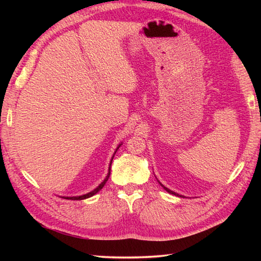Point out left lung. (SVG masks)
Segmentation results:
<instances>
[{"instance_id": "obj_1", "label": "left lung", "mask_w": 261, "mask_h": 261, "mask_svg": "<svg viewBox=\"0 0 261 261\" xmlns=\"http://www.w3.org/2000/svg\"><path fill=\"white\" fill-rule=\"evenodd\" d=\"M159 183H160V182H159ZM160 184H161V183H160ZM161 185H162V184H161ZM162 187H163V185H162ZM163 189H165L167 192H169V193H171V194H174V196H177V197H183V196H179L178 193H176V192H174V191H171V190H169V189L166 188V187H163Z\"/></svg>"}]
</instances>
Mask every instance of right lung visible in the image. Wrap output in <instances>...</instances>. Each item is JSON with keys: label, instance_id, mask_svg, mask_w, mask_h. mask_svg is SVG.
Instances as JSON below:
<instances>
[{"label": "right lung", "instance_id": "right-lung-1", "mask_svg": "<svg viewBox=\"0 0 261 261\" xmlns=\"http://www.w3.org/2000/svg\"><path fill=\"white\" fill-rule=\"evenodd\" d=\"M121 145H118V147H120ZM117 147V148H118ZM117 148H116V151H117ZM116 151H115V153H116ZM114 158V156H113ZM112 161H113V159H112ZM112 161H110V165H109V171H108V175L106 176V178L103 179V182L101 183L99 187H96L93 191H91V192H88V193H86V194H83V196H78V197H63V198H65V199H70V200H83V199H86V198H90V197H92V196H94L95 193H98L101 189H102L103 187H105V184H106V182H107L108 180V178H109V175H110V166H112Z\"/></svg>", "mask_w": 261, "mask_h": 261}]
</instances>
